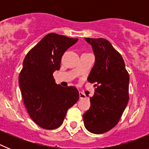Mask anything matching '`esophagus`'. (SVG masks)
<instances>
[{"label": "esophagus", "instance_id": "esophagus-1", "mask_svg": "<svg viewBox=\"0 0 149 149\" xmlns=\"http://www.w3.org/2000/svg\"><path fill=\"white\" fill-rule=\"evenodd\" d=\"M79 97H80L81 99H84V98H86V95H85V94H84L82 92H80V93H79Z\"/></svg>", "mask_w": 149, "mask_h": 149}]
</instances>
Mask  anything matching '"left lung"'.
Returning <instances> with one entry per match:
<instances>
[{
    "label": "left lung",
    "mask_w": 149,
    "mask_h": 149,
    "mask_svg": "<svg viewBox=\"0 0 149 149\" xmlns=\"http://www.w3.org/2000/svg\"><path fill=\"white\" fill-rule=\"evenodd\" d=\"M85 40L95 55L87 80L96 88L83 119L88 131L101 134L116 125L128 103L129 74L122 56L109 41L102 38Z\"/></svg>",
    "instance_id": "left-lung-1"
}]
</instances>
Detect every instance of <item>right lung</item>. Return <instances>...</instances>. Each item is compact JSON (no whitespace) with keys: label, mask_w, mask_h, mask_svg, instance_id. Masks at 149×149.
Returning <instances> with one entry per match:
<instances>
[{"label":"right lung","mask_w":149,"mask_h":149,"mask_svg":"<svg viewBox=\"0 0 149 149\" xmlns=\"http://www.w3.org/2000/svg\"><path fill=\"white\" fill-rule=\"evenodd\" d=\"M78 39L56 33L46 35L29 51L19 74V87L24 103L32 120L47 130L63 124L67 110L79 99L74 86L56 84L53 74L60 68L63 54Z\"/></svg>","instance_id":"obj_1"}]
</instances>
